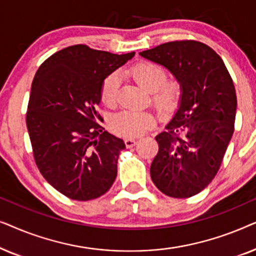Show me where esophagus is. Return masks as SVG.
Masks as SVG:
<instances>
[{"mask_svg":"<svg viewBox=\"0 0 256 256\" xmlns=\"http://www.w3.org/2000/svg\"><path fill=\"white\" fill-rule=\"evenodd\" d=\"M124 143H126V146L127 148H132L136 143H138V140H132V138H126L124 140Z\"/></svg>","mask_w":256,"mask_h":256,"instance_id":"esophagus-1","label":"esophagus"}]
</instances>
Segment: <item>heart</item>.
I'll return each mask as SVG.
<instances>
[{"mask_svg":"<svg viewBox=\"0 0 256 256\" xmlns=\"http://www.w3.org/2000/svg\"><path fill=\"white\" fill-rule=\"evenodd\" d=\"M129 76L152 93V100L160 113H170L182 96V84L177 79H166L168 73L162 66L150 62H141L129 68ZM120 76L114 72L104 80L101 100L106 106L114 108L118 102ZM155 124V116L150 112L122 110L112 118L110 128L122 138H138Z\"/></svg>","mask_w":256,"mask_h":256,"instance_id":"heart-1","label":"heart"}]
</instances>
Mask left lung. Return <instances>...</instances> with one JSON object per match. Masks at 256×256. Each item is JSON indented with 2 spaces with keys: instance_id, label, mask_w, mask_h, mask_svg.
<instances>
[{
  "instance_id": "8db88e82",
  "label": "left lung",
  "mask_w": 256,
  "mask_h": 256,
  "mask_svg": "<svg viewBox=\"0 0 256 256\" xmlns=\"http://www.w3.org/2000/svg\"><path fill=\"white\" fill-rule=\"evenodd\" d=\"M169 70L182 84V99L166 132L155 138L154 184L172 198H190L211 183L234 132L236 94L216 52L198 40H174L140 52Z\"/></svg>"
}]
</instances>
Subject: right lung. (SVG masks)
Segmentation results:
<instances>
[{"mask_svg": "<svg viewBox=\"0 0 256 256\" xmlns=\"http://www.w3.org/2000/svg\"><path fill=\"white\" fill-rule=\"evenodd\" d=\"M134 54L72 45L34 74L26 118L34 158L48 183L70 199L99 198L116 178L126 144L104 130L96 108L104 80Z\"/></svg>", "mask_w": 256, "mask_h": 256, "instance_id": "obj_1", "label": "right lung"}]
</instances>
